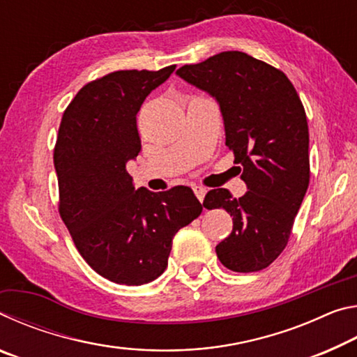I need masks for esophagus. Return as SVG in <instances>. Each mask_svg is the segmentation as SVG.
<instances>
[{"mask_svg": "<svg viewBox=\"0 0 357 357\" xmlns=\"http://www.w3.org/2000/svg\"><path fill=\"white\" fill-rule=\"evenodd\" d=\"M193 192H195V195H197V198L200 202H203L204 200V195H206V187H203V185H193Z\"/></svg>", "mask_w": 357, "mask_h": 357, "instance_id": "obj_1", "label": "esophagus"}]
</instances>
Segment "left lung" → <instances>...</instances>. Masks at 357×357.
I'll use <instances>...</instances> for the list:
<instances>
[{"instance_id":"8db88e82","label":"left lung","mask_w":357,"mask_h":357,"mask_svg":"<svg viewBox=\"0 0 357 357\" xmlns=\"http://www.w3.org/2000/svg\"><path fill=\"white\" fill-rule=\"evenodd\" d=\"M176 75L217 100L225 144L243 167V197L227 189L204 197V208H223L233 217L217 257L234 273L268 268L287 247L309 187V126L299 96L282 70L243 52L183 66Z\"/></svg>"}]
</instances>
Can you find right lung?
<instances>
[{
	"label": "right lung",
	"instance_id": "obj_1",
	"mask_svg": "<svg viewBox=\"0 0 357 357\" xmlns=\"http://www.w3.org/2000/svg\"><path fill=\"white\" fill-rule=\"evenodd\" d=\"M174 69L118 70L84 84L59 126V214L84 261L119 285L155 280L174 234L203 211L190 187L135 189L126 170L142 149L137 113Z\"/></svg>",
	"mask_w": 357,
	"mask_h": 357
}]
</instances>
